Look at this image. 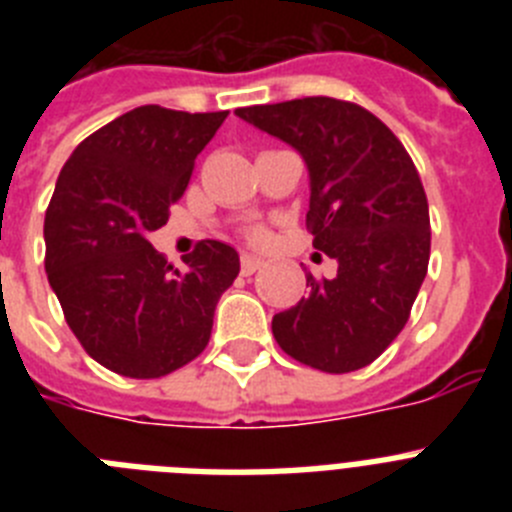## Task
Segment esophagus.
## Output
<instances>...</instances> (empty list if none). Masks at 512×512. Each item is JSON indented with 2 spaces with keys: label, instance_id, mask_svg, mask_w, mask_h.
<instances>
[{
  "label": "esophagus",
  "instance_id": "34e87169",
  "mask_svg": "<svg viewBox=\"0 0 512 512\" xmlns=\"http://www.w3.org/2000/svg\"><path fill=\"white\" fill-rule=\"evenodd\" d=\"M261 266H264V261L256 259V256H248V253H246V256L241 259V274H243V277H251L253 271H259Z\"/></svg>",
  "mask_w": 512,
  "mask_h": 512
}]
</instances>
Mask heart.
Wrapping results in <instances>:
<instances>
[{
  "mask_svg": "<svg viewBox=\"0 0 512 512\" xmlns=\"http://www.w3.org/2000/svg\"><path fill=\"white\" fill-rule=\"evenodd\" d=\"M269 230L266 228H251L248 230V241L253 243V246H266V243H269Z\"/></svg>",
  "mask_w": 512,
  "mask_h": 512,
  "instance_id": "1",
  "label": "heart"
}]
</instances>
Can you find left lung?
Here are the masks:
<instances>
[{
  "mask_svg": "<svg viewBox=\"0 0 512 512\" xmlns=\"http://www.w3.org/2000/svg\"><path fill=\"white\" fill-rule=\"evenodd\" d=\"M300 151L310 171L307 230L336 259L333 279L271 320L284 354L328 374L372 364L405 328L431 259L418 169L397 135L354 102L289 99L235 110Z\"/></svg>",
  "mask_w": 512,
  "mask_h": 512,
  "instance_id": "obj_1",
  "label": "left lung"
}]
</instances>
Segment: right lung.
I'll return each instance as SVG.
<instances>
[{
    "label": "right lung",
    "mask_w": 512,
    "mask_h": 512,
    "mask_svg": "<svg viewBox=\"0 0 512 512\" xmlns=\"http://www.w3.org/2000/svg\"><path fill=\"white\" fill-rule=\"evenodd\" d=\"M225 117L143 104L81 140L58 174L45 271L74 336L110 372L166 377L210 341L217 300L241 271L238 253L202 241L179 271L148 235L166 225Z\"/></svg>",
    "instance_id": "obj_1"
}]
</instances>
